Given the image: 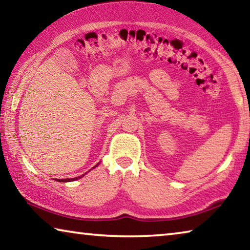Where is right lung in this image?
Returning <instances> with one entry per match:
<instances>
[{
  "label": "right lung",
  "instance_id": "add662e5",
  "mask_svg": "<svg viewBox=\"0 0 250 250\" xmlns=\"http://www.w3.org/2000/svg\"><path fill=\"white\" fill-rule=\"evenodd\" d=\"M83 175H80V176H78V177H74V179H57L56 181H58V182H71V181H75V180H78V179H80V177H83Z\"/></svg>",
  "mask_w": 250,
  "mask_h": 250
}]
</instances>
